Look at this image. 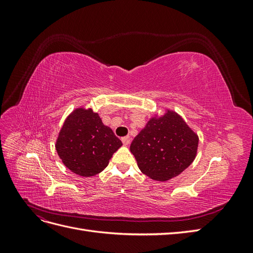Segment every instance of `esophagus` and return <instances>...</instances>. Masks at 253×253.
<instances>
[{
  "mask_svg": "<svg viewBox=\"0 0 253 253\" xmlns=\"http://www.w3.org/2000/svg\"><path fill=\"white\" fill-rule=\"evenodd\" d=\"M121 141H122V143H124L125 145H128L129 143H131V138H129L128 136L122 137V138H121Z\"/></svg>",
  "mask_w": 253,
  "mask_h": 253,
  "instance_id": "1",
  "label": "esophagus"
}]
</instances>
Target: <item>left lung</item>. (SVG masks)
<instances>
[{"label": "left lung", "instance_id": "left-lung-1", "mask_svg": "<svg viewBox=\"0 0 253 253\" xmlns=\"http://www.w3.org/2000/svg\"><path fill=\"white\" fill-rule=\"evenodd\" d=\"M198 137L175 112L152 118L133 139L131 147L141 172L159 181L179 175L193 163Z\"/></svg>", "mask_w": 253, "mask_h": 253}]
</instances>
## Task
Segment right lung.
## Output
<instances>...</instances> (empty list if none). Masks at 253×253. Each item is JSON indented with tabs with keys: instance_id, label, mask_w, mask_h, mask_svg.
Returning <instances> with one entry per match:
<instances>
[{
	"instance_id": "1",
	"label": "right lung",
	"mask_w": 253,
	"mask_h": 253,
	"mask_svg": "<svg viewBox=\"0 0 253 253\" xmlns=\"http://www.w3.org/2000/svg\"><path fill=\"white\" fill-rule=\"evenodd\" d=\"M122 145L112 128L93 110L78 109L65 120L56 143L62 163L75 174L94 176L109 165Z\"/></svg>"
}]
</instances>
